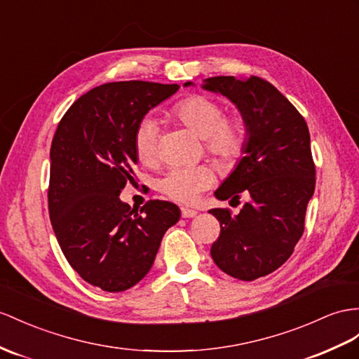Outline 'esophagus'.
I'll list each match as a JSON object with an SVG mask.
<instances>
[{
	"label": "esophagus",
	"instance_id": "esophagus-1",
	"mask_svg": "<svg viewBox=\"0 0 359 359\" xmlns=\"http://www.w3.org/2000/svg\"><path fill=\"white\" fill-rule=\"evenodd\" d=\"M180 210H182V217H183V218H192V217L197 215V210H194V209L182 208Z\"/></svg>",
	"mask_w": 359,
	"mask_h": 359
}]
</instances>
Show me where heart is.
<instances>
[{
    "label": "heart",
    "instance_id": "heart-1",
    "mask_svg": "<svg viewBox=\"0 0 359 359\" xmlns=\"http://www.w3.org/2000/svg\"><path fill=\"white\" fill-rule=\"evenodd\" d=\"M174 118L192 133L203 137L208 153L223 163H232L244 153L247 144L245 124L240 116H224L215 100L205 95L183 98L172 109ZM135 151L144 165H154L159 159V130L151 119L140 124L135 135ZM214 182L208 167L172 168L161 180V191L179 203H194L198 196Z\"/></svg>",
    "mask_w": 359,
    "mask_h": 359
}]
</instances>
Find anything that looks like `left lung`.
Returning <instances> with one entry per match:
<instances>
[{
  "instance_id": "left-lung-1",
  "label": "left lung",
  "mask_w": 359,
  "mask_h": 359,
  "mask_svg": "<svg viewBox=\"0 0 359 359\" xmlns=\"http://www.w3.org/2000/svg\"><path fill=\"white\" fill-rule=\"evenodd\" d=\"M201 88L231 100L247 130L243 158L215 197L238 200L245 192L250 200L238 215L229 209L209 210L222 227L210 256L226 274L255 280L287 262L303 235L316 188L309 130L299 110L259 77H209Z\"/></svg>"
}]
</instances>
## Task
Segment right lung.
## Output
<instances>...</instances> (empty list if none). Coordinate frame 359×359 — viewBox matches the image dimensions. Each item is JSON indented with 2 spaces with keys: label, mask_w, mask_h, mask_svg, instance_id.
Segmentation results:
<instances>
[{
  "label": "right lung",
  "mask_w": 359,
  "mask_h": 359,
  "mask_svg": "<svg viewBox=\"0 0 359 359\" xmlns=\"http://www.w3.org/2000/svg\"><path fill=\"white\" fill-rule=\"evenodd\" d=\"M179 85L115 81L81 95L63 115L50 158L48 210L67 261L103 291L132 288L150 271L180 209L150 200L141 210L119 200L133 182L135 135L150 109Z\"/></svg>",
  "instance_id": "obj_1"
}]
</instances>
